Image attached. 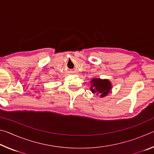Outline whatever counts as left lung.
Listing matches in <instances>:
<instances>
[{"label":"left lung","mask_w":154,"mask_h":154,"mask_svg":"<svg viewBox=\"0 0 154 154\" xmlns=\"http://www.w3.org/2000/svg\"><path fill=\"white\" fill-rule=\"evenodd\" d=\"M90 90L92 93L100 94V97H105L111 89V82L107 79H92L91 81Z\"/></svg>","instance_id":"left-lung-1"}]
</instances>
